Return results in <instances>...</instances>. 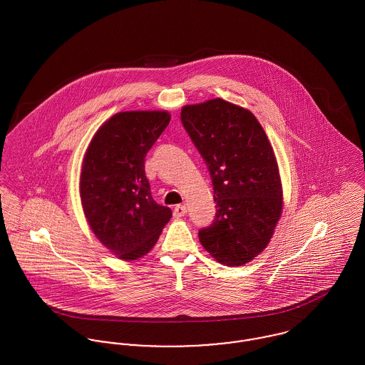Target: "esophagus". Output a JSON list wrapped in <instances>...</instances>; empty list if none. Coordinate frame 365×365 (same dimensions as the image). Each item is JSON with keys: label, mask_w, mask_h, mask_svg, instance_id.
<instances>
[{"label": "esophagus", "mask_w": 365, "mask_h": 365, "mask_svg": "<svg viewBox=\"0 0 365 365\" xmlns=\"http://www.w3.org/2000/svg\"><path fill=\"white\" fill-rule=\"evenodd\" d=\"M187 213V207L185 205H177L175 208H174V216H177V217H181V216H184Z\"/></svg>", "instance_id": "obj_1"}]
</instances>
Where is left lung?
<instances>
[{"instance_id":"left-lung-1","label":"left lung","mask_w":365,"mask_h":365,"mask_svg":"<svg viewBox=\"0 0 365 365\" xmlns=\"http://www.w3.org/2000/svg\"><path fill=\"white\" fill-rule=\"evenodd\" d=\"M181 122L208 167L217 208L200 242L225 265L246 264L265 249L282 210L268 138L250 110L220 98L184 106Z\"/></svg>"}]
</instances>
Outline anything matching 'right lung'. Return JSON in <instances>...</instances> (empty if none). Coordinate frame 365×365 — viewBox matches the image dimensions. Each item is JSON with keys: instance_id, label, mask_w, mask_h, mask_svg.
Masks as SVG:
<instances>
[{"instance_id": "1", "label": "right lung", "mask_w": 365, "mask_h": 365, "mask_svg": "<svg viewBox=\"0 0 365 365\" xmlns=\"http://www.w3.org/2000/svg\"><path fill=\"white\" fill-rule=\"evenodd\" d=\"M170 123L164 110L119 112L98 129L84 157L80 194L98 240L122 260L148 255L171 217L152 197L145 158Z\"/></svg>"}]
</instances>
